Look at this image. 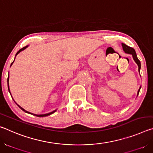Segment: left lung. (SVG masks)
Wrapping results in <instances>:
<instances>
[{
    "mask_svg": "<svg viewBox=\"0 0 153 153\" xmlns=\"http://www.w3.org/2000/svg\"><path fill=\"white\" fill-rule=\"evenodd\" d=\"M121 45H122L123 50L124 52H125L126 53L130 54V55H132L134 61H135L136 63V64L138 65V71H140V68H141V64H140V61H139V59H138V57H137V55H136V53L135 50H134L133 48L129 47V46H127L126 45H125V44H123V43L121 44ZM140 88H141V87H140V89L138 90V94H139V92H140Z\"/></svg>",
    "mask_w": 153,
    "mask_h": 153,
    "instance_id": "left-lung-1",
    "label": "left lung"
}]
</instances>
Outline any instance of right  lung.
Masks as SVG:
<instances>
[{"mask_svg":"<svg viewBox=\"0 0 153 153\" xmlns=\"http://www.w3.org/2000/svg\"><path fill=\"white\" fill-rule=\"evenodd\" d=\"M28 46H25V47H24V48H21L20 50L17 52V53H16V55H17V54H19L21 51H24V49H25ZM15 55V56H16ZM14 62V61H13ZM13 63H11V66L12 65V64H13ZM7 83H8V89H9V92H10V90H9V77H8V79H7ZM10 94H11V93H10ZM18 107H19L22 110H23L24 111H25V113H30V114H32V115H36V116H37V117H46V116H48V115H51V114H53V113H55V111H56V110L55 111H52V112H51V113H46V114H43V115H36V114H33V113H30V112H28V111H25V110H24V108H23L22 107H21L19 105H18Z\"/></svg>","mask_w":153,"mask_h":153,"instance_id":"right-lung-1","label":"right lung"}]
</instances>
